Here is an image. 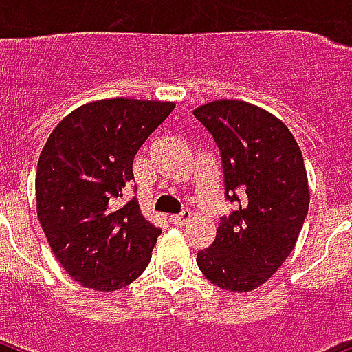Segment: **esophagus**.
Wrapping results in <instances>:
<instances>
[{"label": "esophagus", "mask_w": 352, "mask_h": 352, "mask_svg": "<svg viewBox=\"0 0 352 352\" xmlns=\"http://www.w3.org/2000/svg\"><path fill=\"white\" fill-rule=\"evenodd\" d=\"M190 217H192V212H190V210H182L181 214L171 215L170 219H171V223H173V225H184V223H186Z\"/></svg>", "instance_id": "1"}]
</instances>
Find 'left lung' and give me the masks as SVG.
Segmentation results:
<instances>
[{
	"mask_svg": "<svg viewBox=\"0 0 352 352\" xmlns=\"http://www.w3.org/2000/svg\"><path fill=\"white\" fill-rule=\"evenodd\" d=\"M221 149L225 190L237 210L221 217L212 246L197 254L204 278L219 289L250 292L294 250L311 190L303 155L289 127L243 100L193 109Z\"/></svg>",
	"mask_w": 352,
	"mask_h": 352,
	"instance_id": "1",
	"label": "left lung"
}]
</instances>
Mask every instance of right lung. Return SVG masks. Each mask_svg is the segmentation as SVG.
<instances>
[{
    "instance_id": "obj_1",
    "label": "right lung",
    "mask_w": 352,
    "mask_h": 352,
    "mask_svg": "<svg viewBox=\"0 0 352 352\" xmlns=\"http://www.w3.org/2000/svg\"><path fill=\"white\" fill-rule=\"evenodd\" d=\"M173 102L104 98L52 129L36 170V210L63 270L85 289L113 292L144 272L160 228L137 199L118 206L133 159Z\"/></svg>"
}]
</instances>
